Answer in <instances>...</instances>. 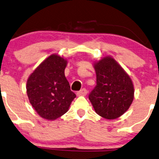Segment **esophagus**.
Instances as JSON below:
<instances>
[{
    "label": "esophagus",
    "mask_w": 159,
    "mask_h": 159,
    "mask_svg": "<svg viewBox=\"0 0 159 159\" xmlns=\"http://www.w3.org/2000/svg\"><path fill=\"white\" fill-rule=\"evenodd\" d=\"M86 94H87V90L84 88V89L80 90L79 92H78L77 95L78 96H85V95H86Z\"/></svg>",
    "instance_id": "obj_1"
}]
</instances>
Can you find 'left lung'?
Wrapping results in <instances>:
<instances>
[{"mask_svg": "<svg viewBox=\"0 0 159 159\" xmlns=\"http://www.w3.org/2000/svg\"><path fill=\"white\" fill-rule=\"evenodd\" d=\"M97 85L89 99L94 111L106 120H114L129 108L134 98V87L128 73L111 56L94 63Z\"/></svg>", "mask_w": 159, "mask_h": 159, "instance_id": "obj_1", "label": "left lung"}]
</instances>
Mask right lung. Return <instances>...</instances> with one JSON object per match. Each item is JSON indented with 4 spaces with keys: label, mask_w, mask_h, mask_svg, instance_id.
Segmentation results:
<instances>
[{
    "label": "right lung",
    "mask_w": 159,
    "mask_h": 159,
    "mask_svg": "<svg viewBox=\"0 0 159 159\" xmlns=\"http://www.w3.org/2000/svg\"><path fill=\"white\" fill-rule=\"evenodd\" d=\"M67 60L52 54L34 70L27 80L30 103L43 119L55 120L68 110L75 94L65 75Z\"/></svg>",
    "instance_id": "add662e5"
}]
</instances>
